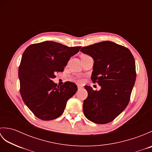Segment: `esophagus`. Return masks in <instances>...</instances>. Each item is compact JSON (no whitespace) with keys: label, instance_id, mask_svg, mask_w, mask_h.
Listing matches in <instances>:
<instances>
[{"label":"esophagus","instance_id":"esophagus-1","mask_svg":"<svg viewBox=\"0 0 152 152\" xmlns=\"http://www.w3.org/2000/svg\"><path fill=\"white\" fill-rule=\"evenodd\" d=\"M81 89H82V86H78V90H80Z\"/></svg>","mask_w":152,"mask_h":152}]
</instances>
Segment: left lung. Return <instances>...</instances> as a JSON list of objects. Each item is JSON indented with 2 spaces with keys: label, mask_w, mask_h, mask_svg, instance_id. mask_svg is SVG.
<instances>
[{
  "label": "left lung",
  "mask_w": 152,
  "mask_h": 152,
  "mask_svg": "<svg viewBox=\"0 0 152 152\" xmlns=\"http://www.w3.org/2000/svg\"><path fill=\"white\" fill-rule=\"evenodd\" d=\"M80 51L94 60L91 78L101 87L99 91H94L84 86L88 96L83 101V113L95 124H108L129 102L136 80L134 57L128 48L110 41L83 47Z\"/></svg>",
  "instance_id": "left-lung-1"
}]
</instances>
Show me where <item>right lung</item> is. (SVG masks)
<instances>
[{"label":"right lung","instance_id":"1","mask_svg":"<svg viewBox=\"0 0 152 152\" xmlns=\"http://www.w3.org/2000/svg\"><path fill=\"white\" fill-rule=\"evenodd\" d=\"M80 48L46 41L31 44L25 50L18 70L20 93L37 118L48 121L59 117L68 100L77 91L74 83L66 82L57 86L52 79L56 72H63L70 58Z\"/></svg>","mask_w":152,"mask_h":152}]
</instances>
